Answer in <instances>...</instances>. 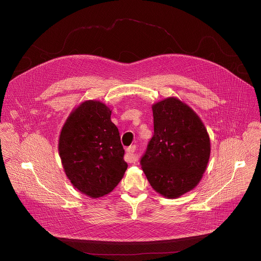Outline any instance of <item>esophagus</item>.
Listing matches in <instances>:
<instances>
[{"label": "esophagus", "instance_id": "obj_1", "mask_svg": "<svg viewBox=\"0 0 261 261\" xmlns=\"http://www.w3.org/2000/svg\"><path fill=\"white\" fill-rule=\"evenodd\" d=\"M135 151H136L135 145H131V146L127 147V150H126V161L128 163H135L137 161V157L134 154Z\"/></svg>", "mask_w": 261, "mask_h": 261}]
</instances>
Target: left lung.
<instances>
[{"instance_id": "1", "label": "left lung", "mask_w": 261, "mask_h": 261, "mask_svg": "<svg viewBox=\"0 0 261 261\" xmlns=\"http://www.w3.org/2000/svg\"><path fill=\"white\" fill-rule=\"evenodd\" d=\"M154 136L141 158L152 188L166 198L193 190L207 167L211 141L195 111L176 97L152 105Z\"/></svg>"}]
</instances>
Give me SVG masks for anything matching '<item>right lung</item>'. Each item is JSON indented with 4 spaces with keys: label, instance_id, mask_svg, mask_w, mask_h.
Segmentation results:
<instances>
[{
    "label": "right lung",
    "instance_id": "add662e5",
    "mask_svg": "<svg viewBox=\"0 0 261 261\" xmlns=\"http://www.w3.org/2000/svg\"><path fill=\"white\" fill-rule=\"evenodd\" d=\"M111 111L101 101L86 100L73 108L59 137V155L67 177L91 198L109 194L128 167Z\"/></svg>",
    "mask_w": 261,
    "mask_h": 261
}]
</instances>
